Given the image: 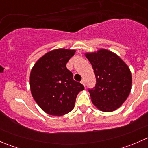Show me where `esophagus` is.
Masks as SVG:
<instances>
[{"instance_id": "esophagus-1", "label": "esophagus", "mask_w": 148, "mask_h": 148, "mask_svg": "<svg viewBox=\"0 0 148 148\" xmlns=\"http://www.w3.org/2000/svg\"><path fill=\"white\" fill-rule=\"evenodd\" d=\"M81 83L82 84L84 85V86H85V81H84V79L82 80V81H81Z\"/></svg>"}]
</instances>
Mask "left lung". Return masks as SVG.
Returning a JSON list of instances; mask_svg holds the SVG:
<instances>
[{
  "instance_id": "8db88e82",
  "label": "left lung",
  "mask_w": 148,
  "mask_h": 148,
  "mask_svg": "<svg viewBox=\"0 0 148 148\" xmlns=\"http://www.w3.org/2000/svg\"><path fill=\"white\" fill-rule=\"evenodd\" d=\"M85 56L92 64L96 77V86L89 89L92 103L102 112L114 111L130 93V69L120 56L107 49L86 53Z\"/></svg>"
}]
</instances>
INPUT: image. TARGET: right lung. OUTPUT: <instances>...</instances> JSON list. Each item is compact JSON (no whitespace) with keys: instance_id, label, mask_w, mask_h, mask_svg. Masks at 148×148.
Instances as JSON below:
<instances>
[{"instance_id":"obj_1","label":"right lung","mask_w":148,"mask_h":148,"mask_svg":"<svg viewBox=\"0 0 148 148\" xmlns=\"http://www.w3.org/2000/svg\"><path fill=\"white\" fill-rule=\"evenodd\" d=\"M75 50L58 49L47 52L35 63L30 74L31 95L48 114L62 116L74 109L77 95L84 89L74 81L66 64Z\"/></svg>"}]
</instances>
